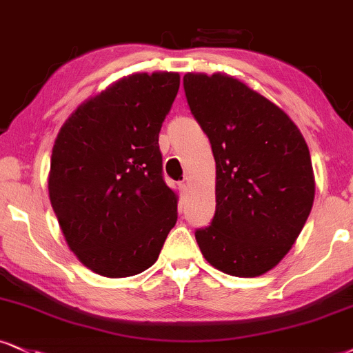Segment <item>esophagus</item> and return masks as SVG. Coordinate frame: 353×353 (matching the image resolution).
Segmentation results:
<instances>
[{
    "label": "esophagus",
    "instance_id": "obj_1",
    "mask_svg": "<svg viewBox=\"0 0 353 353\" xmlns=\"http://www.w3.org/2000/svg\"><path fill=\"white\" fill-rule=\"evenodd\" d=\"M178 190L181 191V194H186V191H188V183H186V181H180V183H178Z\"/></svg>",
    "mask_w": 353,
    "mask_h": 353
}]
</instances>
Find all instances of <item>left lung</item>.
<instances>
[{
	"instance_id": "1",
	"label": "left lung",
	"mask_w": 353,
	"mask_h": 353,
	"mask_svg": "<svg viewBox=\"0 0 353 353\" xmlns=\"http://www.w3.org/2000/svg\"><path fill=\"white\" fill-rule=\"evenodd\" d=\"M191 114L216 160V212L194 237L204 259L232 276L276 267L314 201L310 149L275 103L225 73H186Z\"/></svg>"
}]
</instances>
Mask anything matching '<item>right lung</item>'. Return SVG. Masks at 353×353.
<instances>
[{
    "mask_svg": "<svg viewBox=\"0 0 353 353\" xmlns=\"http://www.w3.org/2000/svg\"><path fill=\"white\" fill-rule=\"evenodd\" d=\"M180 88L173 72L134 73L65 121L50 159L49 196L70 250L91 272L152 267L176 223L159 132Z\"/></svg>",
    "mask_w": 353,
    "mask_h": 353,
    "instance_id": "right-lung-1",
    "label": "right lung"
}]
</instances>
